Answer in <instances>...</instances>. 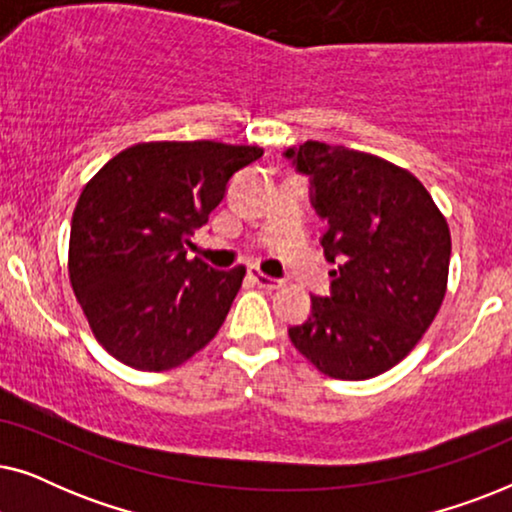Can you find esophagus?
I'll list each match as a JSON object with an SVG mask.
<instances>
[{"mask_svg": "<svg viewBox=\"0 0 512 512\" xmlns=\"http://www.w3.org/2000/svg\"><path fill=\"white\" fill-rule=\"evenodd\" d=\"M251 277H254V282H256L258 286H261V289L275 291V289H279V286H282V282H279V279L263 275V272H258V270H254V268H251Z\"/></svg>", "mask_w": 512, "mask_h": 512, "instance_id": "1", "label": "esophagus"}]
</instances>
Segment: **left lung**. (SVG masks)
I'll return each instance as SVG.
<instances>
[{"label": "left lung", "instance_id": "obj_1", "mask_svg": "<svg viewBox=\"0 0 512 512\" xmlns=\"http://www.w3.org/2000/svg\"><path fill=\"white\" fill-rule=\"evenodd\" d=\"M310 177L331 296H312L293 347L335 380H370L408 356L443 305L452 240L422 181L345 146L305 142L284 153Z\"/></svg>", "mask_w": 512, "mask_h": 512}]
</instances>
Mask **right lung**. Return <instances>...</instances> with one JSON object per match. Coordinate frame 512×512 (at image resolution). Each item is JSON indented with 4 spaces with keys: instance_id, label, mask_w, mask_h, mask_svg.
Instances as JSON below:
<instances>
[{
    "instance_id": "right-lung-1",
    "label": "right lung",
    "mask_w": 512,
    "mask_h": 512,
    "mask_svg": "<svg viewBox=\"0 0 512 512\" xmlns=\"http://www.w3.org/2000/svg\"><path fill=\"white\" fill-rule=\"evenodd\" d=\"M261 146L142 142L109 160L76 202L69 282L97 342L125 366L172 370L219 333L247 275L188 258L191 235Z\"/></svg>"
}]
</instances>
